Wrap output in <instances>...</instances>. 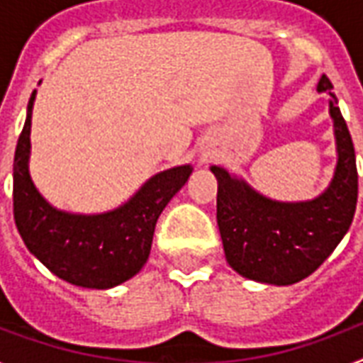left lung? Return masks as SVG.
Instances as JSON below:
<instances>
[{
  "label": "left lung",
  "instance_id": "1",
  "mask_svg": "<svg viewBox=\"0 0 363 363\" xmlns=\"http://www.w3.org/2000/svg\"><path fill=\"white\" fill-rule=\"evenodd\" d=\"M330 89L329 77L323 75L317 91L330 94L338 162L335 178L317 199L271 201L224 168H211L218 182L216 222L224 253L230 267L245 279L279 286L300 282L321 267L350 228L358 203L356 155Z\"/></svg>",
  "mask_w": 363,
  "mask_h": 363
}]
</instances>
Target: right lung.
<instances>
[{"label":"right lung","instance_id":"1","mask_svg":"<svg viewBox=\"0 0 363 363\" xmlns=\"http://www.w3.org/2000/svg\"><path fill=\"white\" fill-rule=\"evenodd\" d=\"M36 91L13 160V216L23 242L55 277L75 286L104 288L125 282L147 263L158 216L184 187L191 166L160 172L135 197L104 214H69L48 205L28 174L30 118Z\"/></svg>","mask_w":363,"mask_h":363}]
</instances>
